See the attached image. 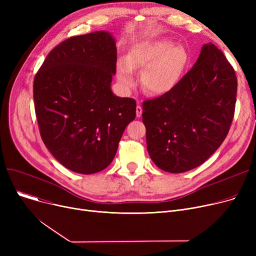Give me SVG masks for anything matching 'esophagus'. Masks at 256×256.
<instances>
[{
    "label": "esophagus",
    "instance_id": "obj_1",
    "mask_svg": "<svg viewBox=\"0 0 256 256\" xmlns=\"http://www.w3.org/2000/svg\"><path fill=\"white\" fill-rule=\"evenodd\" d=\"M142 112H143V110H142V106L139 104V106H137V108H136V115H137V117L139 118V117H141V115H142Z\"/></svg>",
    "mask_w": 256,
    "mask_h": 256
}]
</instances>
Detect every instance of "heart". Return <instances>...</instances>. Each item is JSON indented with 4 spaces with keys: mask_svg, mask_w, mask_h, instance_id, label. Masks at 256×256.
<instances>
[{
    "mask_svg": "<svg viewBox=\"0 0 256 256\" xmlns=\"http://www.w3.org/2000/svg\"><path fill=\"white\" fill-rule=\"evenodd\" d=\"M189 63V55L182 46L165 39L145 40L134 46L126 61L117 63V80L124 90L135 85L134 72L144 70L143 88L152 96H164L178 86Z\"/></svg>",
    "mask_w": 256,
    "mask_h": 256,
    "instance_id": "heart-1",
    "label": "heart"
}]
</instances>
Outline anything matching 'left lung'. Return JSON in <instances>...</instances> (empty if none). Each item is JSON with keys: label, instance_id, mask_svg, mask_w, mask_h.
<instances>
[{"label": "left lung", "instance_id": "left-lung-1", "mask_svg": "<svg viewBox=\"0 0 256 256\" xmlns=\"http://www.w3.org/2000/svg\"><path fill=\"white\" fill-rule=\"evenodd\" d=\"M236 76L212 42L178 84L143 102L147 152L164 171L182 173L204 164L226 138L234 114Z\"/></svg>", "mask_w": 256, "mask_h": 256}]
</instances>
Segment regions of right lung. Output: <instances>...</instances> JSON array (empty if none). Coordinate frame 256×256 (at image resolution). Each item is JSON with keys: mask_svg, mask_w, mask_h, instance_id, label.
I'll return each instance as SVG.
<instances>
[{"mask_svg": "<svg viewBox=\"0 0 256 256\" xmlns=\"http://www.w3.org/2000/svg\"><path fill=\"white\" fill-rule=\"evenodd\" d=\"M116 40L96 31L57 46L35 76L38 126L50 154L65 168L93 174L113 160L136 102L112 92Z\"/></svg>", "mask_w": 256, "mask_h": 256, "instance_id": "obj_1", "label": "right lung"}]
</instances>
